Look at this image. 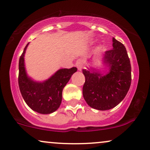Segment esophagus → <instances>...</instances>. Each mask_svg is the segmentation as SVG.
<instances>
[{
	"instance_id": "34e87169",
	"label": "esophagus",
	"mask_w": 150,
	"mask_h": 150,
	"mask_svg": "<svg viewBox=\"0 0 150 150\" xmlns=\"http://www.w3.org/2000/svg\"><path fill=\"white\" fill-rule=\"evenodd\" d=\"M75 65H76V67L77 68V69H78V70H80H80L82 69V68H83V61H82V59L77 60Z\"/></svg>"
}]
</instances>
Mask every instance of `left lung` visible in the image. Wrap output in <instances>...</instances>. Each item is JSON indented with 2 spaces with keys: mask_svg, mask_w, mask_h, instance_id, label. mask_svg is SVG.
<instances>
[{
  "mask_svg": "<svg viewBox=\"0 0 150 150\" xmlns=\"http://www.w3.org/2000/svg\"><path fill=\"white\" fill-rule=\"evenodd\" d=\"M109 70L103 75L96 70H82L85 82L82 94L90 107L100 111L116 106L124 99L131 84V65L126 49L113 38V49L104 54Z\"/></svg>",
  "mask_w": 150,
  "mask_h": 150,
  "instance_id": "8db88e82",
  "label": "left lung"
}]
</instances>
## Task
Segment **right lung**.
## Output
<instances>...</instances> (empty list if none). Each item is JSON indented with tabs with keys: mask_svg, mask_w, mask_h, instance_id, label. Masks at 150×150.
I'll list each match as a JSON object with an SVG mask.
<instances>
[{
	"mask_svg": "<svg viewBox=\"0 0 150 150\" xmlns=\"http://www.w3.org/2000/svg\"><path fill=\"white\" fill-rule=\"evenodd\" d=\"M25 46L19 60L18 84L22 97L29 107L42 114H49L59 108L62 92L77 68H63L42 82H35L27 76L25 67Z\"/></svg>",
	"mask_w": 150,
	"mask_h": 150,
	"instance_id": "1",
	"label": "right lung"
}]
</instances>
